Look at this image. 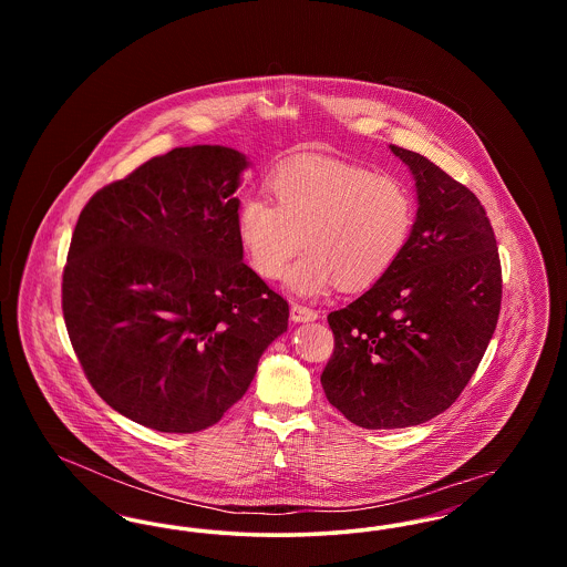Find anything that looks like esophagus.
<instances>
[{
	"mask_svg": "<svg viewBox=\"0 0 567 567\" xmlns=\"http://www.w3.org/2000/svg\"><path fill=\"white\" fill-rule=\"evenodd\" d=\"M319 319V312L308 308V306H301V303H291V321L293 323H310V321H317Z\"/></svg>",
	"mask_w": 567,
	"mask_h": 567,
	"instance_id": "obj_1",
	"label": "esophagus"
}]
</instances>
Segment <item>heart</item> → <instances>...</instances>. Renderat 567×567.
I'll use <instances>...</instances> for the list:
<instances>
[{"mask_svg": "<svg viewBox=\"0 0 567 567\" xmlns=\"http://www.w3.org/2000/svg\"><path fill=\"white\" fill-rule=\"evenodd\" d=\"M274 204L243 199L236 231L248 266L280 278L303 244L306 255L287 276L297 296H321L338 282L365 289L404 255L414 229V199L395 176L357 163L306 157L270 176Z\"/></svg>", "mask_w": 567, "mask_h": 567, "instance_id": "obj_1", "label": "heart"}]
</instances>
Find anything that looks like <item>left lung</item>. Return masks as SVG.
I'll return each instance as SVG.
<instances>
[{
  "label": "left lung",
  "mask_w": 567,
  "mask_h": 567,
  "mask_svg": "<svg viewBox=\"0 0 567 567\" xmlns=\"http://www.w3.org/2000/svg\"><path fill=\"white\" fill-rule=\"evenodd\" d=\"M410 167L416 218L400 261L327 317L329 404L365 430L430 421L461 395L493 338L502 306L497 243L478 197L419 153Z\"/></svg>",
  "instance_id": "1"
}]
</instances>
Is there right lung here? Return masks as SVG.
Masks as SVG:
<instances>
[{
	"label": "right lung",
	"mask_w": 567,
	"mask_h": 567,
	"mask_svg": "<svg viewBox=\"0 0 567 567\" xmlns=\"http://www.w3.org/2000/svg\"><path fill=\"white\" fill-rule=\"evenodd\" d=\"M248 159L183 146L97 190L63 270V319L97 395L144 427L202 432L243 400L289 303L244 264Z\"/></svg>",
	"instance_id": "1"
}]
</instances>
